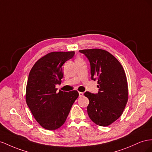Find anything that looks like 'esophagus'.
Returning a JSON list of instances; mask_svg holds the SVG:
<instances>
[{
	"instance_id": "esophagus-1",
	"label": "esophagus",
	"mask_w": 152,
	"mask_h": 152,
	"mask_svg": "<svg viewBox=\"0 0 152 152\" xmlns=\"http://www.w3.org/2000/svg\"><path fill=\"white\" fill-rule=\"evenodd\" d=\"M83 95H84L83 92H79V96H80V97H83Z\"/></svg>"
}]
</instances>
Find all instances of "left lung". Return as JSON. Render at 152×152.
I'll use <instances>...</instances> for the list:
<instances>
[{"label":"left lung","mask_w":152,"mask_h":152,"mask_svg":"<svg viewBox=\"0 0 152 152\" xmlns=\"http://www.w3.org/2000/svg\"><path fill=\"white\" fill-rule=\"evenodd\" d=\"M88 59L92 80L97 81V94L89 92L88 115L99 126L106 127L122 115L128 101V84L124 69L113 55L101 49L79 51Z\"/></svg>","instance_id":"left-lung-1"}]
</instances>
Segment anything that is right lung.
I'll return each instance as SVG.
<instances>
[{
    "instance_id": "1",
    "label": "right lung",
    "mask_w": 152,
    "mask_h": 152,
    "mask_svg": "<svg viewBox=\"0 0 152 152\" xmlns=\"http://www.w3.org/2000/svg\"><path fill=\"white\" fill-rule=\"evenodd\" d=\"M74 55L75 51L51 52L39 59L30 71L26 102L36 120L47 130L62 126L79 96L76 90L57 92L55 88L61 83L63 64Z\"/></svg>"
}]
</instances>
